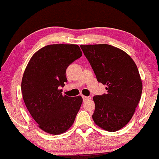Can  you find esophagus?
Returning a JSON list of instances; mask_svg holds the SVG:
<instances>
[{
	"label": "esophagus",
	"instance_id": "34e87169",
	"mask_svg": "<svg viewBox=\"0 0 159 159\" xmlns=\"http://www.w3.org/2000/svg\"><path fill=\"white\" fill-rule=\"evenodd\" d=\"M82 98H83V100L84 101H86L87 99H90L91 98V97H89V96H82Z\"/></svg>",
	"mask_w": 159,
	"mask_h": 159
}]
</instances>
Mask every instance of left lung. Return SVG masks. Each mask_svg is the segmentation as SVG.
I'll return each mask as SVG.
<instances>
[{
  "mask_svg": "<svg viewBox=\"0 0 159 159\" xmlns=\"http://www.w3.org/2000/svg\"><path fill=\"white\" fill-rule=\"evenodd\" d=\"M80 47L98 82L107 86V94L93 98V121L106 131H117L131 120L141 99L143 86L138 68L129 54L111 45Z\"/></svg>",
  "mask_w": 159,
  "mask_h": 159,
  "instance_id": "obj_1",
  "label": "left lung"
}]
</instances>
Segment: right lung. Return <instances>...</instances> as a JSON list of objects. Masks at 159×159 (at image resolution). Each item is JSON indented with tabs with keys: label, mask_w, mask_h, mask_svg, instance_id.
Segmentation results:
<instances>
[{
	"label": "right lung",
	"mask_w": 159,
	"mask_h": 159,
	"mask_svg": "<svg viewBox=\"0 0 159 159\" xmlns=\"http://www.w3.org/2000/svg\"><path fill=\"white\" fill-rule=\"evenodd\" d=\"M81 56L78 45H48L35 52L25 68L21 82L23 101L38 126L48 134L68 131L80 109L82 97L63 96L58 87L67 82L68 66Z\"/></svg>",
	"instance_id": "add662e5"
}]
</instances>
